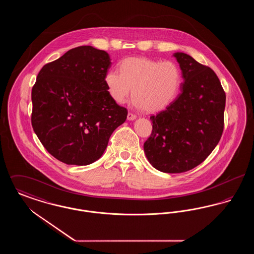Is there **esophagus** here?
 Wrapping results in <instances>:
<instances>
[{"mask_svg":"<svg viewBox=\"0 0 254 254\" xmlns=\"http://www.w3.org/2000/svg\"><path fill=\"white\" fill-rule=\"evenodd\" d=\"M135 119H136V115H135V114H133L131 112H128V113H127V120L133 121V120H135Z\"/></svg>","mask_w":254,"mask_h":254,"instance_id":"34e87169","label":"esophagus"}]
</instances>
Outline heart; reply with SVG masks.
I'll return each mask as SVG.
<instances>
[{"instance_id": "1", "label": "heart", "mask_w": 254, "mask_h": 254, "mask_svg": "<svg viewBox=\"0 0 254 254\" xmlns=\"http://www.w3.org/2000/svg\"><path fill=\"white\" fill-rule=\"evenodd\" d=\"M105 84L117 104H124L132 88L133 105L153 113L175 101L181 89L182 73L172 62L130 57L122 61L120 72L111 69L106 73Z\"/></svg>"}]
</instances>
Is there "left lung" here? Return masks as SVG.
<instances>
[{"instance_id":"1","label":"left lung","mask_w":254,"mask_h":254,"mask_svg":"<svg viewBox=\"0 0 254 254\" xmlns=\"http://www.w3.org/2000/svg\"><path fill=\"white\" fill-rule=\"evenodd\" d=\"M182 70L181 93L151 116L152 132L144 144L153 168L181 173L204 162L224 129L226 94L215 72L186 53L173 54Z\"/></svg>"}]
</instances>
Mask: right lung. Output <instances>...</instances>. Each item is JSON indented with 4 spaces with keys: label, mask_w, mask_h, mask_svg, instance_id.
<instances>
[{
    "label": "right lung",
    "mask_w": 254,
    "mask_h": 254,
    "mask_svg": "<svg viewBox=\"0 0 254 254\" xmlns=\"http://www.w3.org/2000/svg\"><path fill=\"white\" fill-rule=\"evenodd\" d=\"M109 53L83 46L43 66L32 88L31 124L53 157L86 166L105 152L127 110L109 96L105 76Z\"/></svg>",
    "instance_id": "obj_1"
}]
</instances>
